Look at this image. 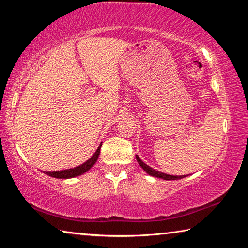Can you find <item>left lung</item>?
I'll return each mask as SVG.
<instances>
[{
    "mask_svg": "<svg viewBox=\"0 0 248 248\" xmlns=\"http://www.w3.org/2000/svg\"><path fill=\"white\" fill-rule=\"evenodd\" d=\"M136 158L138 163H139V165L143 169L146 173H148L149 175L153 176V177H157V178H162V179H165V180H176V179H180V178H184L186 177V175H182V176H174V175H169V174H165V173H161V171L158 170H155L154 169H152V167H150L149 165H146L145 163L142 161V159L138 156V155H136Z\"/></svg>",
    "mask_w": 248,
    "mask_h": 248,
    "instance_id": "1",
    "label": "left lung"
}]
</instances>
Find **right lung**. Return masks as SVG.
Here are the masks:
<instances>
[{"label": "right lung", "mask_w": 248, "mask_h": 248, "mask_svg": "<svg viewBox=\"0 0 248 248\" xmlns=\"http://www.w3.org/2000/svg\"><path fill=\"white\" fill-rule=\"evenodd\" d=\"M100 146H102V144H99L98 149L96 150V152L93 154V156H92L90 159H87V161L85 163H83V164L74 167V169H68V170H58V171H44V173L49 175V176H51V177L61 178V179L77 177V176L86 173V171L90 170L91 167L95 164L96 161H97L99 153H100Z\"/></svg>", "instance_id": "1"}]
</instances>
